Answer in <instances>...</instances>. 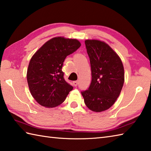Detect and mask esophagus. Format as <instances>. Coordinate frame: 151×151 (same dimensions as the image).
Masks as SVG:
<instances>
[{
  "label": "esophagus",
  "mask_w": 151,
  "mask_h": 151,
  "mask_svg": "<svg viewBox=\"0 0 151 151\" xmlns=\"http://www.w3.org/2000/svg\"><path fill=\"white\" fill-rule=\"evenodd\" d=\"M73 84L74 86H77L78 84V81H74L73 82Z\"/></svg>",
  "instance_id": "1"
}]
</instances>
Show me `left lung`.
<instances>
[{"label": "left lung", "mask_w": 151, "mask_h": 151, "mask_svg": "<svg viewBox=\"0 0 151 151\" xmlns=\"http://www.w3.org/2000/svg\"><path fill=\"white\" fill-rule=\"evenodd\" d=\"M90 58L91 82L81 91L84 103L94 112L107 110L119 97L124 82V70L119 56L104 42L85 40Z\"/></svg>", "instance_id": "obj_1"}]
</instances>
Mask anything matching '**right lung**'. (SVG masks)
Here are the masks:
<instances>
[{
	"label": "right lung",
	"instance_id": "1",
	"mask_svg": "<svg viewBox=\"0 0 151 151\" xmlns=\"http://www.w3.org/2000/svg\"><path fill=\"white\" fill-rule=\"evenodd\" d=\"M81 46L76 39L55 37L47 41L31 58L27 79L32 96L40 105L57 107L73 89L65 80L62 67L67 56Z\"/></svg>",
	"mask_w": 151,
	"mask_h": 151
}]
</instances>
